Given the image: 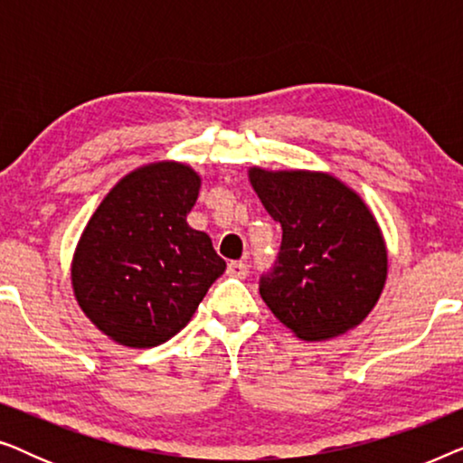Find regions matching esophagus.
I'll list each match as a JSON object with an SVG mask.
<instances>
[{
    "label": "esophagus",
    "mask_w": 463,
    "mask_h": 463,
    "mask_svg": "<svg viewBox=\"0 0 463 463\" xmlns=\"http://www.w3.org/2000/svg\"><path fill=\"white\" fill-rule=\"evenodd\" d=\"M227 274L232 278H246V274H249V265L244 261H232L227 265Z\"/></svg>",
    "instance_id": "34e87169"
}]
</instances>
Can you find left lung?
<instances>
[{
	"label": "left lung",
	"mask_w": 463,
	"mask_h": 463,
	"mask_svg": "<svg viewBox=\"0 0 463 463\" xmlns=\"http://www.w3.org/2000/svg\"><path fill=\"white\" fill-rule=\"evenodd\" d=\"M249 181L282 225L276 268L259 287L265 306L303 341L358 326L388 278V249L371 208L344 181L318 170L252 166Z\"/></svg>",
	"instance_id": "obj_1"
}]
</instances>
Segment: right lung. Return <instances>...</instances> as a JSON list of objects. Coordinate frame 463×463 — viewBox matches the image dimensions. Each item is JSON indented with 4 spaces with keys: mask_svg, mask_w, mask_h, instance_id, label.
<instances>
[{
    "mask_svg": "<svg viewBox=\"0 0 463 463\" xmlns=\"http://www.w3.org/2000/svg\"><path fill=\"white\" fill-rule=\"evenodd\" d=\"M200 185L187 164H145L113 185L81 232L75 301L116 344L156 347L175 337L225 271L208 233L187 223Z\"/></svg>",
    "mask_w": 463,
    "mask_h": 463,
    "instance_id": "1",
    "label": "right lung"
}]
</instances>
